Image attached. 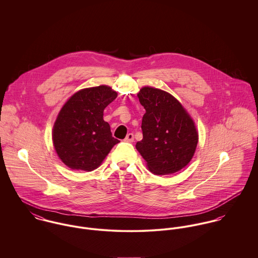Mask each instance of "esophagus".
Instances as JSON below:
<instances>
[{
  "label": "esophagus",
  "mask_w": 258,
  "mask_h": 258,
  "mask_svg": "<svg viewBox=\"0 0 258 258\" xmlns=\"http://www.w3.org/2000/svg\"><path fill=\"white\" fill-rule=\"evenodd\" d=\"M124 141H125V142H129V143H132V142L134 141V134H133V133L127 134V136H126V138L124 139Z\"/></svg>",
  "instance_id": "esophagus-1"
}]
</instances>
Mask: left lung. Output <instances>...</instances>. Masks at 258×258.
Masks as SVG:
<instances>
[{"label":"left lung","mask_w":258,"mask_h":258,"mask_svg":"<svg viewBox=\"0 0 258 258\" xmlns=\"http://www.w3.org/2000/svg\"><path fill=\"white\" fill-rule=\"evenodd\" d=\"M138 98L146 113L142 119L143 139L136 149L155 175H169L185 167L198 145L195 123L183 105L170 93L143 87Z\"/></svg>","instance_id":"obj_1"}]
</instances>
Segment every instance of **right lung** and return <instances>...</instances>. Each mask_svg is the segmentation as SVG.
<instances>
[{"label":"right lung","mask_w":258,"mask_h":258,"mask_svg":"<svg viewBox=\"0 0 258 258\" xmlns=\"http://www.w3.org/2000/svg\"><path fill=\"white\" fill-rule=\"evenodd\" d=\"M116 97L111 87L99 85L79 90L63 105L53 126L52 141L69 168L91 172L120 142L103 120V111Z\"/></svg>","instance_id":"1"}]
</instances>
